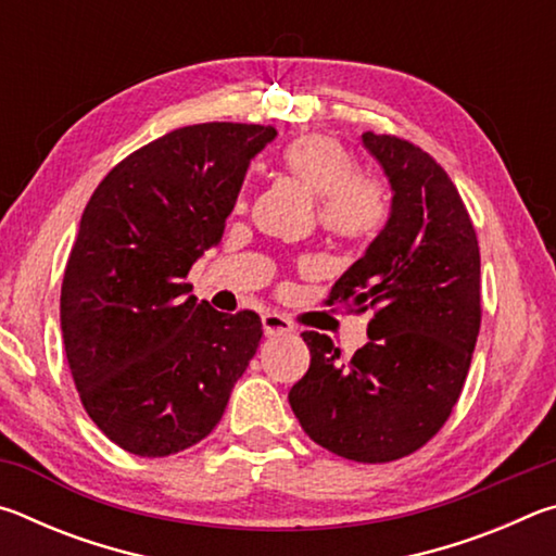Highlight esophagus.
Here are the masks:
<instances>
[{
	"mask_svg": "<svg viewBox=\"0 0 556 556\" xmlns=\"http://www.w3.org/2000/svg\"><path fill=\"white\" fill-rule=\"evenodd\" d=\"M262 331H265L267 338L289 336L291 331H294V326H291L285 316H279V314H265V316H262Z\"/></svg>",
	"mask_w": 556,
	"mask_h": 556,
	"instance_id": "1",
	"label": "esophagus"
}]
</instances>
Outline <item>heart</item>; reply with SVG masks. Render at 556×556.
Returning a JSON list of instances; mask_svg holds the SVG:
<instances>
[{"instance_id":"heart-1","label":"heart","mask_w":556,"mask_h":556,"mask_svg":"<svg viewBox=\"0 0 556 556\" xmlns=\"http://www.w3.org/2000/svg\"><path fill=\"white\" fill-rule=\"evenodd\" d=\"M281 166L318 199V220L345 240L375 238L390 218V191L380 178L357 174V159L338 139L304 135L281 152ZM242 208V203L238 205Z\"/></svg>"}]
</instances>
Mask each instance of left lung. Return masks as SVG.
<instances>
[{"label":"left lung","mask_w":556,"mask_h":556,"mask_svg":"<svg viewBox=\"0 0 556 556\" xmlns=\"http://www.w3.org/2000/svg\"><path fill=\"white\" fill-rule=\"evenodd\" d=\"M363 147L388 176L392 211L328 304L372 308L370 341L341 363L331 338L301 333L312 365L289 404L318 446L388 464L425 446L464 390L481 328V252L466 205L434 159L372 131H363Z\"/></svg>","instance_id":"8db88e82"}]
</instances>
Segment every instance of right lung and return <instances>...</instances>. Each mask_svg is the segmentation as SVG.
Returning <instances> with one entry per match:
<instances>
[{
  "label": "right lung",
  "instance_id": "1",
  "mask_svg": "<svg viewBox=\"0 0 556 556\" xmlns=\"http://www.w3.org/2000/svg\"><path fill=\"white\" fill-rule=\"evenodd\" d=\"M275 127L168 131L102 178L61 287V331L90 419L135 456H172L218 425L257 353L255 312L220 314L188 269L223 238L248 166Z\"/></svg>",
  "mask_w": 556,
  "mask_h": 556
}]
</instances>
